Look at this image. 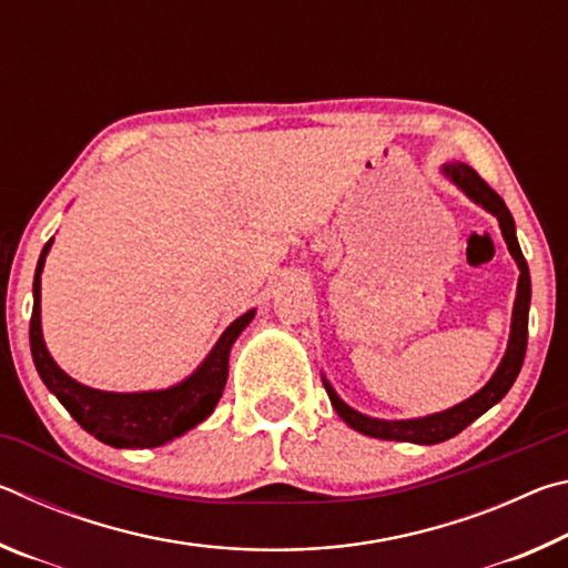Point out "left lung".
Here are the masks:
<instances>
[{"mask_svg": "<svg viewBox=\"0 0 568 568\" xmlns=\"http://www.w3.org/2000/svg\"><path fill=\"white\" fill-rule=\"evenodd\" d=\"M440 170H444V175L454 182L456 187L464 190L476 205H480L484 210H488V213L498 217V227H501V233H504L508 253L514 255L518 271H521V275H518V287H516L508 348L504 353V361L498 363V368L491 376V381H488L478 393H474L468 400L458 403V406L448 408V410L434 413V416L413 418V420H381V418L363 416V413L353 410L348 403H343L338 398V393L333 390L331 383L323 378V386H325V390H328V398L333 403L335 413H338V416L348 423L353 430H358V434L371 436V438L408 440V444H420V446L440 444V440L454 438L506 396L508 388L514 386L518 371H521V365H524L526 341H528V305H531V275H528L526 257L521 253V247H518L514 217H511V213H508L504 200L498 197V192L488 187V182L480 178L474 168H468L466 162H448V165H444Z\"/></svg>", "mask_w": 568, "mask_h": 568, "instance_id": "obj_1", "label": "left lung"}]
</instances>
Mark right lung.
<instances>
[{"label": "right lung", "instance_id": "add662e5", "mask_svg": "<svg viewBox=\"0 0 568 568\" xmlns=\"http://www.w3.org/2000/svg\"><path fill=\"white\" fill-rule=\"evenodd\" d=\"M50 247L52 240L44 245L34 273L30 345L37 373H40L44 386L54 393L57 400L70 410V416L88 434L114 448H155L203 423L215 410L220 396H223L230 348H233L237 335L245 331V325L253 321L255 311H247L230 323L213 345V351L207 353V358L200 363V368L178 386L142 393H112L82 386L54 363L42 338L40 291L44 257L50 253Z\"/></svg>", "mask_w": 568, "mask_h": 568}]
</instances>
